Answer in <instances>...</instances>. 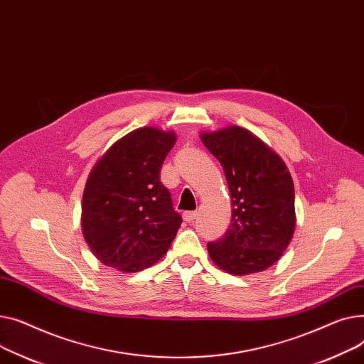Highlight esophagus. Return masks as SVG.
I'll return each mask as SVG.
<instances>
[{"label": "esophagus", "instance_id": "34e87169", "mask_svg": "<svg viewBox=\"0 0 364 364\" xmlns=\"http://www.w3.org/2000/svg\"><path fill=\"white\" fill-rule=\"evenodd\" d=\"M196 218H197V211H185L183 213L185 222H194Z\"/></svg>", "mask_w": 364, "mask_h": 364}]
</instances>
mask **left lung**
I'll use <instances>...</instances> for the list:
<instances>
[{
	"instance_id": "left-lung-1",
	"label": "left lung",
	"mask_w": 364,
	"mask_h": 364,
	"mask_svg": "<svg viewBox=\"0 0 364 364\" xmlns=\"http://www.w3.org/2000/svg\"><path fill=\"white\" fill-rule=\"evenodd\" d=\"M228 181L230 226L208 242L211 260L230 274L266 270L281 259L295 229L294 182L284 160L260 138L240 126L201 132Z\"/></svg>"
}]
</instances>
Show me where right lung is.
<instances>
[{
  "label": "right lung",
  "mask_w": 364,
  "mask_h": 364,
  "mask_svg": "<svg viewBox=\"0 0 364 364\" xmlns=\"http://www.w3.org/2000/svg\"><path fill=\"white\" fill-rule=\"evenodd\" d=\"M175 132L145 126L116 141L97 161L82 198V232L95 257L124 273L157 263L182 218L160 181Z\"/></svg>",
  "instance_id": "obj_1"
}]
</instances>
